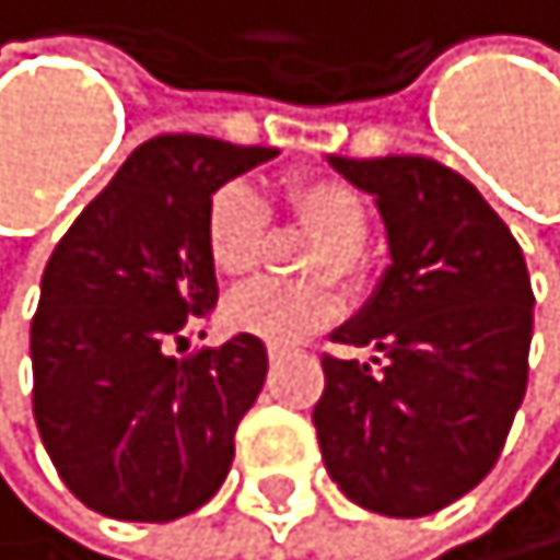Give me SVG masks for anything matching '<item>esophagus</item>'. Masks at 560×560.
I'll use <instances>...</instances> for the list:
<instances>
[{
	"mask_svg": "<svg viewBox=\"0 0 560 560\" xmlns=\"http://www.w3.org/2000/svg\"><path fill=\"white\" fill-rule=\"evenodd\" d=\"M283 355H291L288 345H269V360H272V363H280Z\"/></svg>",
	"mask_w": 560,
	"mask_h": 560,
	"instance_id": "1",
	"label": "esophagus"
}]
</instances>
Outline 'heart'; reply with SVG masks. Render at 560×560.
<instances>
[{"instance_id": "b5f03b06", "label": "heart", "mask_w": 560, "mask_h": 560, "mask_svg": "<svg viewBox=\"0 0 560 560\" xmlns=\"http://www.w3.org/2000/svg\"><path fill=\"white\" fill-rule=\"evenodd\" d=\"M283 208L308 226L319 244L305 258L308 277L355 280L360 244L366 236L363 197L341 179H298L283 190ZM266 208L244 183H230L208 200L205 211V255L222 280L241 283L262 262ZM341 308V294L330 280L305 283H255L236 291L222 305V324L252 334L269 345H291L330 324Z\"/></svg>"}]
</instances>
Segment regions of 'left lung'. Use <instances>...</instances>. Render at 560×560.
<instances>
[{
	"mask_svg": "<svg viewBox=\"0 0 560 560\" xmlns=\"http://www.w3.org/2000/svg\"><path fill=\"white\" fill-rule=\"evenodd\" d=\"M327 161L374 194L392 266L330 334L377 355H324L319 453L352 503L421 518L471 493L508 442L528 381L533 283L518 241L453 168L406 154Z\"/></svg>",
	"mask_w": 560,
	"mask_h": 560,
	"instance_id": "left-lung-1",
	"label": "left lung"
}]
</instances>
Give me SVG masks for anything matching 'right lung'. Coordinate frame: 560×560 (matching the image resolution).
<instances>
[{"label":"right lung","mask_w":560,"mask_h":560,"mask_svg":"<svg viewBox=\"0 0 560 560\" xmlns=\"http://www.w3.org/2000/svg\"><path fill=\"white\" fill-rule=\"evenodd\" d=\"M277 158L211 136H154L63 233L32 319L35 424L63 486L121 522H175L219 493L262 392L266 345L186 349L219 302L205 211L222 183Z\"/></svg>","instance_id":"1"}]
</instances>
